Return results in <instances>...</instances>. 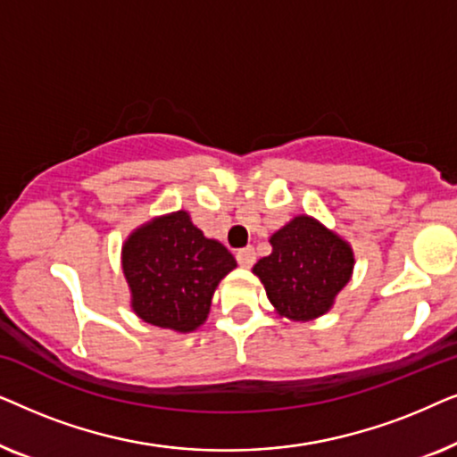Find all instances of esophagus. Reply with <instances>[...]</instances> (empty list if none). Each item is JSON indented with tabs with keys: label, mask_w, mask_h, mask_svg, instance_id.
I'll list each match as a JSON object with an SVG mask.
<instances>
[{
	"label": "esophagus",
	"mask_w": 457,
	"mask_h": 457,
	"mask_svg": "<svg viewBox=\"0 0 457 457\" xmlns=\"http://www.w3.org/2000/svg\"><path fill=\"white\" fill-rule=\"evenodd\" d=\"M237 262H239V266L243 268H252L255 264V249L252 245L239 249V252H237Z\"/></svg>",
	"instance_id": "obj_1"
}]
</instances>
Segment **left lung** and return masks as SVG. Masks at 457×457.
Returning <instances> with one entry per match:
<instances>
[{
  "mask_svg": "<svg viewBox=\"0 0 457 457\" xmlns=\"http://www.w3.org/2000/svg\"><path fill=\"white\" fill-rule=\"evenodd\" d=\"M272 253L253 266L280 316L305 322L322 316L347 285L353 252L310 216H297L270 237Z\"/></svg>",
  "mask_w": 457,
  "mask_h": 457,
  "instance_id": "1",
  "label": "left lung"
}]
</instances>
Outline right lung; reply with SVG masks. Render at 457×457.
Returning <instances> with one entry per match:
<instances>
[{"label": "right lung", "mask_w": 457, "mask_h": 457, "mask_svg": "<svg viewBox=\"0 0 457 457\" xmlns=\"http://www.w3.org/2000/svg\"><path fill=\"white\" fill-rule=\"evenodd\" d=\"M235 266L233 253L205 239L183 210L135 230L122 247L135 314L179 333L195 330L208 318L214 289Z\"/></svg>", "instance_id": "add662e5"}]
</instances>
